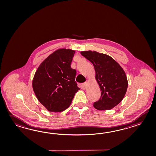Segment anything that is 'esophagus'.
Instances as JSON below:
<instances>
[{"mask_svg":"<svg viewBox=\"0 0 156 156\" xmlns=\"http://www.w3.org/2000/svg\"><path fill=\"white\" fill-rule=\"evenodd\" d=\"M87 82L82 83V84H81V87H82V88L83 89H86L87 88Z\"/></svg>","mask_w":156,"mask_h":156,"instance_id":"34e87169","label":"esophagus"}]
</instances>
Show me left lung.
<instances>
[{
  "label": "left lung",
  "mask_w": 156,
  "mask_h": 156,
  "mask_svg": "<svg viewBox=\"0 0 156 156\" xmlns=\"http://www.w3.org/2000/svg\"><path fill=\"white\" fill-rule=\"evenodd\" d=\"M82 55L93 64L96 79L101 90L100 100L94 106L99 110L114 108L124 97L128 83L124 70L111 56L96 51H81Z\"/></svg>",
  "instance_id": "1"
}]
</instances>
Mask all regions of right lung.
Wrapping results in <instances>:
<instances>
[{
	"mask_svg": "<svg viewBox=\"0 0 156 156\" xmlns=\"http://www.w3.org/2000/svg\"><path fill=\"white\" fill-rule=\"evenodd\" d=\"M75 51L56 50L38 66L32 87L40 102L51 112H61L68 108L80 90L75 81L76 70L71 68Z\"/></svg>",
	"mask_w": 156,
	"mask_h": 156,
	"instance_id": "obj_1",
	"label": "right lung"
}]
</instances>
